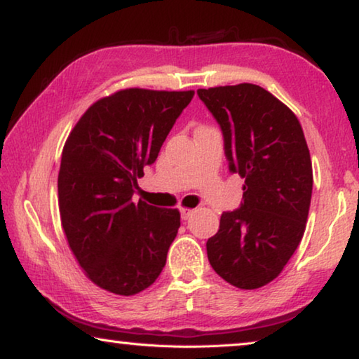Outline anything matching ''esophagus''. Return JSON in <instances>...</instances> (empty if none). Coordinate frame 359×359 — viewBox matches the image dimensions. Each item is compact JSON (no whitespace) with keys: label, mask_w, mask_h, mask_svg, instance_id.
Returning <instances> with one entry per match:
<instances>
[{"label":"esophagus","mask_w":359,"mask_h":359,"mask_svg":"<svg viewBox=\"0 0 359 359\" xmlns=\"http://www.w3.org/2000/svg\"><path fill=\"white\" fill-rule=\"evenodd\" d=\"M193 215V210L191 209H185V208H182L180 209V217H182V220H188V218H190Z\"/></svg>","instance_id":"34e87169"}]
</instances>
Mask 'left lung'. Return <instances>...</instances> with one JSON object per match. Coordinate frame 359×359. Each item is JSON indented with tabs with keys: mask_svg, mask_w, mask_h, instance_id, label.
<instances>
[{
	"mask_svg": "<svg viewBox=\"0 0 359 359\" xmlns=\"http://www.w3.org/2000/svg\"><path fill=\"white\" fill-rule=\"evenodd\" d=\"M224 141L229 171L244 184L241 208L223 212L208 258L223 280L242 290L280 274L306 229L312 161L299 120L259 85L199 88Z\"/></svg>",
	"mask_w": 359,
	"mask_h": 359,
	"instance_id": "left-lung-1",
	"label": "left lung"
}]
</instances>
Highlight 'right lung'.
I'll return each mask as SVG.
<instances>
[{"label": "right lung", "instance_id": "add662e5", "mask_svg": "<svg viewBox=\"0 0 359 359\" xmlns=\"http://www.w3.org/2000/svg\"><path fill=\"white\" fill-rule=\"evenodd\" d=\"M194 92L126 88L87 109L66 141L58 172L62 226L90 280L114 294L149 288L177 236V209L133 201L137 177Z\"/></svg>", "mask_w": 359, "mask_h": 359}]
</instances>
